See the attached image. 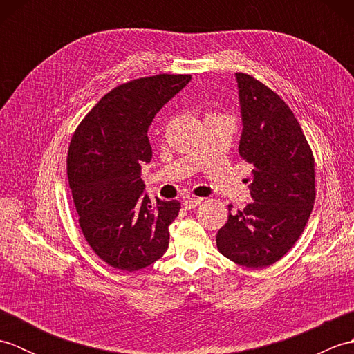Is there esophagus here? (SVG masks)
<instances>
[{"label": "esophagus", "instance_id": "34e87169", "mask_svg": "<svg viewBox=\"0 0 354 354\" xmlns=\"http://www.w3.org/2000/svg\"><path fill=\"white\" fill-rule=\"evenodd\" d=\"M201 202H202L201 198H187L184 201V207H185V209H193V208H196Z\"/></svg>", "mask_w": 354, "mask_h": 354}]
</instances>
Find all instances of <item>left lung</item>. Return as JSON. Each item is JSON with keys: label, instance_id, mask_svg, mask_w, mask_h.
<instances>
[{"label": "left lung", "instance_id": "obj_1", "mask_svg": "<svg viewBox=\"0 0 354 354\" xmlns=\"http://www.w3.org/2000/svg\"><path fill=\"white\" fill-rule=\"evenodd\" d=\"M242 135L240 156L252 164L254 202L231 213L217 250L240 266L274 265L295 245L315 202V160L301 126L280 95L250 74L236 73Z\"/></svg>", "mask_w": 354, "mask_h": 354}]
</instances>
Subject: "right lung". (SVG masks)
Instances as JSON below:
<instances>
[{
	"mask_svg": "<svg viewBox=\"0 0 354 354\" xmlns=\"http://www.w3.org/2000/svg\"><path fill=\"white\" fill-rule=\"evenodd\" d=\"M192 80L158 74L120 85L74 132L66 173L88 245L109 266L133 272L161 259L178 201L150 202L141 164L152 160L147 129L156 112Z\"/></svg>",
	"mask_w": 354,
	"mask_h": 354,
	"instance_id": "obj_1",
	"label": "right lung"
}]
</instances>
